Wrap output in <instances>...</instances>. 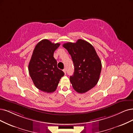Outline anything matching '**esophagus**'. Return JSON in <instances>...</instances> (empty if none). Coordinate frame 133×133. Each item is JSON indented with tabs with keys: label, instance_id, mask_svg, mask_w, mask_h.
Instances as JSON below:
<instances>
[{
	"label": "esophagus",
	"instance_id": "1",
	"mask_svg": "<svg viewBox=\"0 0 133 133\" xmlns=\"http://www.w3.org/2000/svg\"><path fill=\"white\" fill-rule=\"evenodd\" d=\"M63 71L64 73H65V74H66V68H64V69L63 70Z\"/></svg>",
	"mask_w": 133,
	"mask_h": 133
}]
</instances>
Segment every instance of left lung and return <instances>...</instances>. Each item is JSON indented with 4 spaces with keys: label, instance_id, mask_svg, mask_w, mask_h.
I'll return each instance as SVG.
<instances>
[{
    "label": "left lung",
    "instance_id": "obj_1",
    "mask_svg": "<svg viewBox=\"0 0 133 133\" xmlns=\"http://www.w3.org/2000/svg\"><path fill=\"white\" fill-rule=\"evenodd\" d=\"M71 55L75 71L70 79L78 93H84L94 88L99 81L102 65L94 48L88 42L78 39L76 43L63 44Z\"/></svg>",
    "mask_w": 133,
    "mask_h": 133
}]
</instances>
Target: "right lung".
Masks as SVG:
<instances>
[{
	"instance_id": "obj_1",
	"label": "right lung",
	"mask_w": 133,
	"mask_h": 133,
	"mask_svg": "<svg viewBox=\"0 0 133 133\" xmlns=\"http://www.w3.org/2000/svg\"><path fill=\"white\" fill-rule=\"evenodd\" d=\"M60 43H52L48 39L39 42L34 48L28 65L32 81L38 89L46 92L55 91L63 72L57 67L54 52Z\"/></svg>"
}]
</instances>
